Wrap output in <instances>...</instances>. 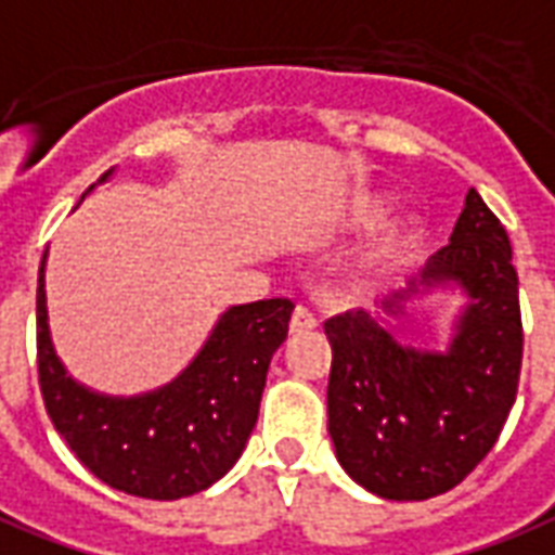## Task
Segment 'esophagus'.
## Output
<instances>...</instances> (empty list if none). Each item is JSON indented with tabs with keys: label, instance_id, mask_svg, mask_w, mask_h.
<instances>
[{
	"label": "esophagus",
	"instance_id": "esophagus-1",
	"mask_svg": "<svg viewBox=\"0 0 555 555\" xmlns=\"http://www.w3.org/2000/svg\"><path fill=\"white\" fill-rule=\"evenodd\" d=\"M314 326H318V318H314L306 306H297L294 314H291V332H306L314 330Z\"/></svg>",
	"mask_w": 555,
	"mask_h": 555
}]
</instances>
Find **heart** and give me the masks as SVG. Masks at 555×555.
I'll return each mask as SVG.
<instances>
[{"label":"heart","instance_id":"obj_1","mask_svg":"<svg viewBox=\"0 0 555 555\" xmlns=\"http://www.w3.org/2000/svg\"><path fill=\"white\" fill-rule=\"evenodd\" d=\"M385 215H388V199L382 194L367 191V194H359L352 199L347 215H344V225L350 232H364V229H373V225L379 223ZM424 235L426 225L421 217H400L391 225H385L379 235L367 244L361 264L371 267V270H388V267L400 264L405 256H412L414 249L421 246Z\"/></svg>","mask_w":555,"mask_h":555}]
</instances>
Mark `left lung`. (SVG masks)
Returning <instances> with one entry per match:
<instances>
[{
	"instance_id": "left-lung-1",
	"label": "left lung",
	"mask_w": 555,
	"mask_h": 555,
	"mask_svg": "<svg viewBox=\"0 0 555 555\" xmlns=\"http://www.w3.org/2000/svg\"><path fill=\"white\" fill-rule=\"evenodd\" d=\"M435 285H459L470 299L444 352L397 344L364 309L323 323L332 344L326 403L335 455L359 486L385 500H429L459 486L496 444L518 397V273L506 229L474 188L450 244L379 309L400 318L405 299Z\"/></svg>"
}]
</instances>
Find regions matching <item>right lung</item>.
Segmentation results:
<instances>
[{"label": "right lung", "mask_w": 555, "mask_h": 555, "mask_svg": "<svg viewBox=\"0 0 555 555\" xmlns=\"http://www.w3.org/2000/svg\"><path fill=\"white\" fill-rule=\"evenodd\" d=\"M43 264L37 276V376L47 414L76 459L105 486L146 500H179L215 486L256 426L267 367L288 338L294 302L232 306L170 385L105 397L69 379L52 350Z\"/></svg>", "instance_id": "add662e5"}]
</instances>
